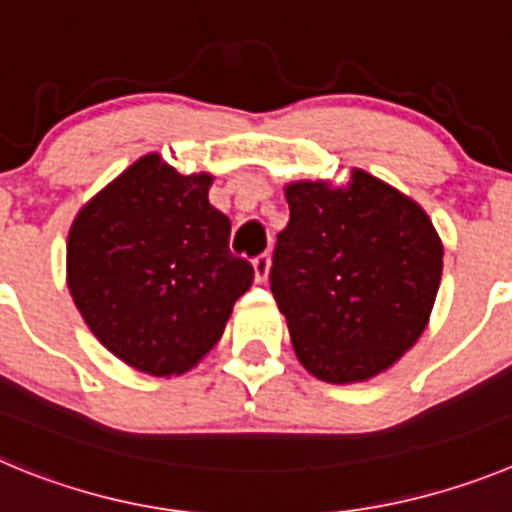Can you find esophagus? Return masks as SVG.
Here are the masks:
<instances>
[{"mask_svg": "<svg viewBox=\"0 0 512 512\" xmlns=\"http://www.w3.org/2000/svg\"><path fill=\"white\" fill-rule=\"evenodd\" d=\"M269 269H271L269 253H261L259 259H253V277H256V282H266V279H269Z\"/></svg>", "mask_w": 512, "mask_h": 512, "instance_id": "34e87169", "label": "esophagus"}]
</instances>
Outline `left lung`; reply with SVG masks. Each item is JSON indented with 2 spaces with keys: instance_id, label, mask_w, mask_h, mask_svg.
Wrapping results in <instances>:
<instances>
[{
  "instance_id": "left-lung-1",
  "label": "left lung",
  "mask_w": 512,
  "mask_h": 512,
  "mask_svg": "<svg viewBox=\"0 0 512 512\" xmlns=\"http://www.w3.org/2000/svg\"><path fill=\"white\" fill-rule=\"evenodd\" d=\"M271 292L297 359L330 384L387 372L423 336L443 243L423 207L364 169L346 184L289 182Z\"/></svg>"
}]
</instances>
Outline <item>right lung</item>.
<instances>
[{"mask_svg": "<svg viewBox=\"0 0 512 512\" xmlns=\"http://www.w3.org/2000/svg\"><path fill=\"white\" fill-rule=\"evenodd\" d=\"M212 182L146 153L71 223L76 310L112 356L151 377L200 364L253 282L251 264L228 251L230 220L207 200Z\"/></svg>", "mask_w": 512, "mask_h": 512, "instance_id": "right-lung-1", "label": "right lung"}]
</instances>
